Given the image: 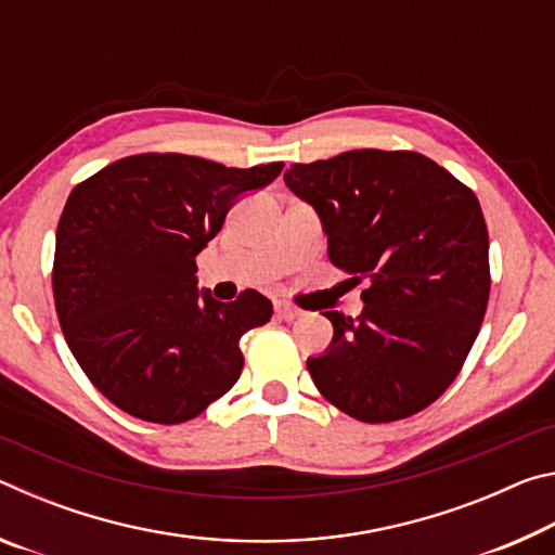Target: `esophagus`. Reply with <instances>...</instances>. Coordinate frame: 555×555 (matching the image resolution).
Listing matches in <instances>:
<instances>
[{
	"label": "esophagus",
	"mask_w": 555,
	"mask_h": 555,
	"mask_svg": "<svg viewBox=\"0 0 555 555\" xmlns=\"http://www.w3.org/2000/svg\"><path fill=\"white\" fill-rule=\"evenodd\" d=\"M276 315L281 321H296L300 315V308H296L294 304H286V300H276Z\"/></svg>",
	"instance_id": "1"
}]
</instances>
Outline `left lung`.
<instances>
[{
  "label": "left lung",
  "mask_w": 555,
  "mask_h": 555,
  "mask_svg": "<svg viewBox=\"0 0 555 555\" xmlns=\"http://www.w3.org/2000/svg\"><path fill=\"white\" fill-rule=\"evenodd\" d=\"M313 205L327 257L362 291L360 318L337 311L333 343L308 360L323 397L364 424L434 403L463 367L490 300V237L480 201L416 152L357 149L284 173Z\"/></svg>",
  "instance_id": "obj_1"
}]
</instances>
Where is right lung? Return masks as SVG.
<instances>
[{"label": "right lung", "instance_id": "right-lung-1", "mask_svg": "<svg viewBox=\"0 0 555 555\" xmlns=\"http://www.w3.org/2000/svg\"><path fill=\"white\" fill-rule=\"evenodd\" d=\"M281 168L137 154L73 188L55 230V313L88 379L129 416L183 424L240 379V337L274 308L255 288L232 304L198 291L195 257Z\"/></svg>", "mask_w": 555, "mask_h": 555}]
</instances>
